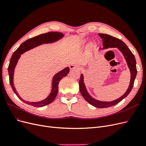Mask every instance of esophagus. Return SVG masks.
I'll return each instance as SVG.
<instances>
[{
  "label": "esophagus",
  "mask_w": 146,
  "mask_h": 146,
  "mask_svg": "<svg viewBox=\"0 0 146 146\" xmlns=\"http://www.w3.org/2000/svg\"><path fill=\"white\" fill-rule=\"evenodd\" d=\"M70 69V70H73V69H79V67L75 64H72L69 66Z\"/></svg>",
  "instance_id": "34e87169"
}]
</instances>
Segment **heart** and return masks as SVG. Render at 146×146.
<instances>
[{
	"instance_id": "1",
	"label": "heart",
	"mask_w": 146,
	"mask_h": 146,
	"mask_svg": "<svg viewBox=\"0 0 146 146\" xmlns=\"http://www.w3.org/2000/svg\"><path fill=\"white\" fill-rule=\"evenodd\" d=\"M87 42V40L86 39H83L82 40V44H85ZM94 43H91V46H94Z\"/></svg>"
}]
</instances>
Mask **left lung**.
<instances>
[{"label":"left lung","instance_id":"left-lung-1","mask_svg":"<svg viewBox=\"0 0 146 146\" xmlns=\"http://www.w3.org/2000/svg\"><path fill=\"white\" fill-rule=\"evenodd\" d=\"M98 35L101 38H102L103 45V47L102 48H100L99 50H105L109 48H117L120 50V52L122 54L126 62V64H127L131 74L130 82L127 90H126V91L121 97L111 101H103L92 97L90 94L88 92L86 89L85 84L84 82V74H81L80 79L79 80V90L82 96H83L84 99L88 103H90L94 107H97V108H107V107H111L118 104L123 99L127 97L128 95L132 90L137 73L136 67V60L134 54L132 53L131 50L128 48V46H126V45L123 42L109 35L99 33Z\"/></svg>","mask_w":146,"mask_h":146}]
</instances>
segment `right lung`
I'll return each mask as SVG.
<instances>
[{
	"instance_id": "obj_1",
	"label": "right lung",
	"mask_w": 146,
	"mask_h": 146,
	"mask_svg": "<svg viewBox=\"0 0 146 146\" xmlns=\"http://www.w3.org/2000/svg\"><path fill=\"white\" fill-rule=\"evenodd\" d=\"M64 37V35L63 33L60 32H53V31L52 32H48L46 33L38 35L23 42L13 53V54H12L8 68L9 77V82L12 90L14 91V93L17 95L18 98L23 101L24 103L36 107H41L45 106L53 102L58 93L59 82L62 78L66 76L68 74L70 71V68L68 67H67L54 75L52 79L51 89H50V93L49 94L48 97H46V98L41 101H35V102H33L32 101V102H31V101L24 100L20 96V95L18 94L17 90L15 89L14 83L15 69L21 55L24 52L28 51V50L43 45V44L55 43L62 39Z\"/></svg>"
}]
</instances>
